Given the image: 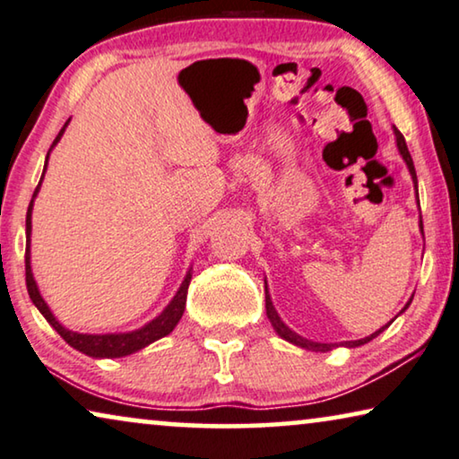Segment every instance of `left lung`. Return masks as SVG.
I'll list each match as a JSON object with an SVG mask.
<instances>
[{
  "instance_id": "left-lung-1",
  "label": "left lung",
  "mask_w": 459,
  "mask_h": 459,
  "mask_svg": "<svg viewBox=\"0 0 459 459\" xmlns=\"http://www.w3.org/2000/svg\"><path fill=\"white\" fill-rule=\"evenodd\" d=\"M395 130V141H397V149H400V155L403 157V161H406V165H408V169H410V174H411V180H414V188H416V196H418V180H416V169H414V161H411V157H410V151H408V144H406V138L402 136V132L397 130V128H394ZM420 231H422V219H420ZM410 302H411V298H410ZM410 302L406 304V307H403V310H406L408 307H410ZM264 308H267V316H269V321H271V325H273V329L277 331V335L279 337H283L285 342H290V343H296V345H300V348H307V350H312V351H329V350H333L335 345L333 343H316V342H310V340H307V337H302V335H298V333H294V331H291L288 325H285L281 318H279V315H277V310H275V307H273V302H271V296H269V291H267V281H264ZM402 310V312H403ZM391 325V321L385 325V327H381L378 331H375L373 335H368V337H364V340H356V342H345L343 345L345 348H358V345H364V343H368L370 340H375V337L378 335V333H383L385 329H387Z\"/></svg>"
}]
</instances>
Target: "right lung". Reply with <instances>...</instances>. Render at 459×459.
I'll return each instance as SVG.
<instances>
[{"instance_id":"1","label":"right lung","mask_w":459,"mask_h":459,"mask_svg":"<svg viewBox=\"0 0 459 459\" xmlns=\"http://www.w3.org/2000/svg\"><path fill=\"white\" fill-rule=\"evenodd\" d=\"M65 126L68 122L64 124V128L59 130V134L56 136V141H53L51 149L56 147L59 143V138H62ZM49 149V151H51ZM48 159H49V152H48ZM45 169H48V161H45ZM45 174V171H43ZM41 182H43V176H41ZM41 182L35 188V195H32V201H35L39 188H41ZM32 201L29 204V211H26V290H29V296L35 307L39 308V312L48 318V323L51 325L53 329L57 331L59 335L64 337L65 343H70L72 348L82 351L86 356H92V358H119V356H128V354H134V351L147 348L149 343L161 340V337L169 335L174 327L180 321L182 315H184V308H186V296H188V285H190V279H192V271H188L184 277V281L180 285V290H178V294L174 296V300H171L161 315L152 318L151 323L144 325V327L136 329V331H130V333H105V335H89V333H76V331H70L65 329L62 323L57 321L56 316H53V312L49 310L48 304H45L41 291L37 288V281L35 277H32V269H30V215H32Z\"/></svg>"}]
</instances>
